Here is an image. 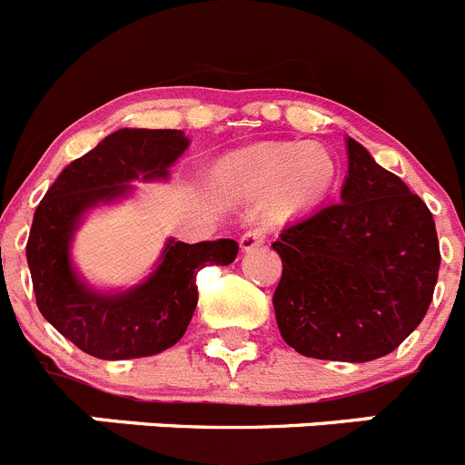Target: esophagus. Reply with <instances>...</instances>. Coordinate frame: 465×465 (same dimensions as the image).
Wrapping results in <instances>:
<instances>
[{
  "label": "esophagus",
  "instance_id": "obj_1",
  "mask_svg": "<svg viewBox=\"0 0 465 465\" xmlns=\"http://www.w3.org/2000/svg\"><path fill=\"white\" fill-rule=\"evenodd\" d=\"M262 243H264V229H248L241 236V250H255Z\"/></svg>",
  "mask_w": 465,
  "mask_h": 465
}]
</instances>
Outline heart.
<instances>
[{
    "label": "heart",
    "mask_w": 465,
    "mask_h": 465,
    "mask_svg": "<svg viewBox=\"0 0 465 465\" xmlns=\"http://www.w3.org/2000/svg\"><path fill=\"white\" fill-rule=\"evenodd\" d=\"M334 159L321 144L273 143L229 154L215 165V183L243 193H276L294 210L322 199L334 180Z\"/></svg>",
    "instance_id": "b5f03b06"
}]
</instances>
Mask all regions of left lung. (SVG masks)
Wrapping results in <instances>:
<instances>
[{
    "instance_id": "left-lung-1",
    "label": "left lung",
    "mask_w": 465,
    "mask_h": 465,
    "mask_svg": "<svg viewBox=\"0 0 465 465\" xmlns=\"http://www.w3.org/2000/svg\"><path fill=\"white\" fill-rule=\"evenodd\" d=\"M349 173L337 203L282 229L273 292L285 344L318 361L367 362L417 330L440 269L430 210L401 177L346 137Z\"/></svg>"
}]
</instances>
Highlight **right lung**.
Listing matches in <instances>:
<instances>
[{"label": "right lung", "mask_w": 465, "mask_h": 465, "mask_svg": "<svg viewBox=\"0 0 465 465\" xmlns=\"http://www.w3.org/2000/svg\"><path fill=\"white\" fill-rule=\"evenodd\" d=\"M187 147L183 131L121 128L72 161L35 210L25 252L37 306L93 358L128 361L175 346L199 302L196 273L236 260L232 238L193 245L168 238L154 272L128 290L93 288L72 264V241L86 213L128 199L135 180H168V168Z\"/></svg>", "instance_id": "add662e5"}]
</instances>
